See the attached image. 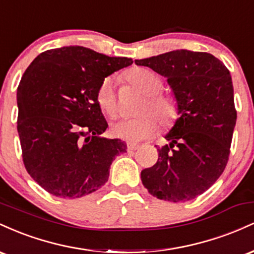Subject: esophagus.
Wrapping results in <instances>:
<instances>
[{
	"label": "esophagus",
	"instance_id": "obj_1",
	"mask_svg": "<svg viewBox=\"0 0 254 254\" xmlns=\"http://www.w3.org/2000/svg\"><path fill=\"white\" fill-rule=\"evenodd\" d=\"M139 147H141V145H139V144H136V143H127V150H129V151L137 150Z\"/></svg>",
	"mask_w": 254,
	"mask_h": 254
}]
</instances>
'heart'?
<instances>
[{"mask_svg": "<svg viewBox=\"0 0 254 254\" xmlns=\"http://www.w3.org/2000/svg\"><path fill=\"white\" fill-rule=\"evenodd\" d=\"M127 81L145 97L139 104L138 117L125 119L113 124L112 132L118 138L129 142H139L153 135L157 130V119L162 127H168L177 117V104L173 98L160 94L162 82L155 72L144 68H137L127 74ZM100 109L107 117L119 115V104L115 93L112 77H106L100 83L97 93Z\"/></svg>", "mask_w": 254, "mask_h": 254, "instance_id": "1", "label": "heart"}]
</instances>
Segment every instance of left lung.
<instances>
[{"mask_svg": "<svg viewBox=\"0 0 254 254\" xmlns=\"http://www.w3.org/2000/svg\"><path fill=\"white\" fill-rule=\"evenodd\" d=\"M135 63L167 78L179 116L165 136L170 143L157 149L156 164L141 172L142 183L159 199H194L216 182L228 162L237 123L229 70L211 54L190 50Z\"/></svg>", "mask_w": 254, "mask_h": 254, "instance_id": "8db88e82", "label": "left lung"}]
</instances>
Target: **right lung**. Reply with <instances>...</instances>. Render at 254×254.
Returning <instances> with one entry per match:
<instances>
[{
	"mask_svg": "<svg viewBox=\"0 0 254 254\" xmlns=\"http://www.w3.org/2000/svg\"><path fill=\"white\" fill-rule=\"evenodd\" d=\"M132 64L83 46L34 58L17 87V132L28 174L56 197L80 198L100 189L115 157L127 151L107 129L97 100L100 83Z\"/></svg>",
	"mask_w": 254,
	"mask_h": 254,
	"instance_id": "add662e5",
	"label": "right lung"
}]
</instances>
